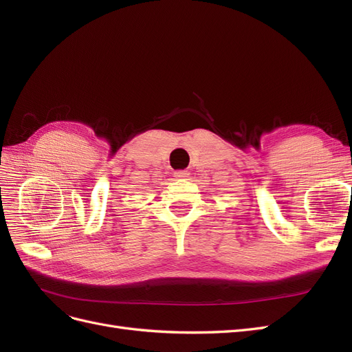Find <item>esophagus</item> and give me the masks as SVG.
Here are the masks:
<instances>
[{"label":"esophagus","mask_w":352,"mask_h":352,"mask_svg":"<svg viewBox=\"0 0 352 352\" xmlns=\"http://www.w3.org/2000/svg\"><path fill=\"white\" fill-rule=\"evenodd\" d=\"M188 172L186 170H177V172H175V177L176 179H184V177H188Z\"/></svg>","instance_id":"34e87169"}]
</instances>
